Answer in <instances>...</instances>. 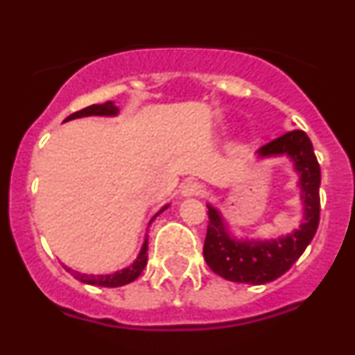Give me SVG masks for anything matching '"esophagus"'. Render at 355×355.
<instances>
[{
	"label": "esophagus",
	"mask_w": 355,
	"mask_h": 355,
	"mask_svg": "<svg viewBox=\"0 0 355 355\" xmlns=\"http://www.w3.org/2000/svg\"><path fill=\"white\" fill-rule=\"evenodd\" d=\"M203 193V186L196 181H189L182 186L181 196L182 198H189V196H198Z\"/></svg>",
	"instance_id": "esophagus-1"
}]
</instances>
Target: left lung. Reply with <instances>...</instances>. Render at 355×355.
I'll list each match as a JSON object with an SVG mask.
<instances>
[{
  "instance_id": "8db88e82",
  "label": "left lung",
  "mask_w": 355,
  "mask_h": 355,
  "mask_svg": "<svg viewBox=\"0 0 355 355\" xmlns=\"http://www.w3.org/2000/svg\"><path fill=\"white\" fill-rule=\"evenodd\" d=\"M288 157L297 173L302 219L286 234L275 238H238L217 207H209L203 259L216 275L227 282L264 285L285 275L304 254L319 224L321 169L314 148L304 131H290L257 150V159Z\"/></svg>"
}]
</instances>
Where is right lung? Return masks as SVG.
I'll list each match as a JSON object with an SVG mask.
<instances>
[{"label":"right lung","mask_w":355,"mask_h":355,"mask_svg":"<svg viewBox=\"0 0 355 355\" xmlns=\"http://www.w3.org/2000/svg\"><path fill=\"white\" fill-rule=\"evenodd\" d=\"M91 115H96V117H117L119 108L115 107L114 101H107V103H100V105H91V107L83 108V110L73 112V114L69 115L63 122H69V121H73V119H80V117H91ZM169 205L171 203H166L159 212L153 214L152 219L148 220V226H146L145 240H143V245L141 248H139L138 255H136L135 261H132L129 266H125L124 269H119V271L110 272V275H83V272L73 271V269L69 268V266H63V268H65L73 278L79 279L80 283H86V285L105 286V288H117V286H124L128 285V283H132L135 279L139 278L143 269L146 268V262H148V227L152 226L153 220H155L164 210L169 209Z\"/></svg>","instance_id":"right-lung-1"}]
</instances>
